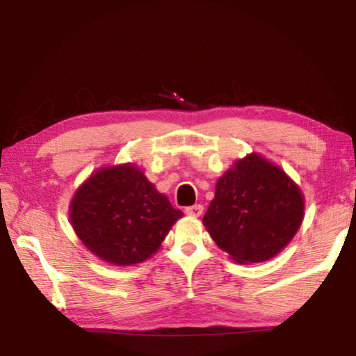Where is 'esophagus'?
Instances as JSON below:
<instances>
[{"label":"esophagus","instance_id":"obj_1","mask_svg":"<svg viewBox=\"0 0 356 356\" xmlns=\"http://www.w3.org/2000/svg\"><path fill=\"white\" fill-rule=\"evenodd\" d=\"M202 211H204V207L201 206V204H194V206L184 209V212H186L189 217H199L202 213Z\"/></svg>","mask_w":356,"mask_h":356}]
</instances>
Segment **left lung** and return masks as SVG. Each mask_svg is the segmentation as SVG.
<instances>
[{
	"instance_id": "1",
	"label": "left lung",
	"mask_w": 356,
	"mask_h": 356,
	"mask_svg": "<svg viewBox=\"0 0 356 356\" xmlns=\"http://www.w3.org/2000/svg\"><path fill=\"white\" fill-rule=\"evenodd\" d=\"M305 217V196L280 167L252 152L216 184L204 227L238 264L264 262L291 241Z\"/></svg>"
}]
</instances>
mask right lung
<instances>
[{
    "label": "right lung",
    "instance_id": "add662e5",
    "mask_svg": "<svg viewBox=\"0 0 356 356\" xmlns=\"http://www.w3.org/2000/svg\"><path fill=\"white\" fill-rule=\"evenodd\" d=\"M181 217L136 163L99 168L70 204L71 225L82 245L113 266L149 259Z\"/></svg>",
    "mask_w": 356,
    "mask_h": 356
}]
</instances>
